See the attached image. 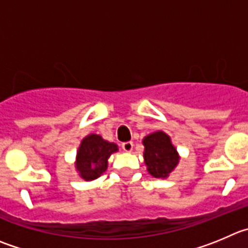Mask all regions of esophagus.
<instances>
[{"label":"esophagus","instance_id":"esophagus-1","mask_svg":"<svg viewBox=\"0 0 248 248\" xmlns=\"http://www.w3.org/2000/svg\"><path fill=\"white\" fill-rule=\"evenodd\" d=\"M121 147H122V149L124 150V152L129 153V152H132V149H133V143H132V142H124L121 144Z\"/></svg>","mask_w":248,"mask_h":248}]
</instances>
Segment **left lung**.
Masks as SVG:
<instances>
[{
    "instance_id": "1",
    "label": "left lung",
    "mask_w": 248,
    "mask_h": 248,
    "mask_svg": "<svg viewBox=\"0 0 248 248\" xmlns=\"http://www.w3.org/2000/svg\"><path fill=\"white\" fill-rule=\"evenodd\" d=\"M143 158L148 172L156 179H165L179 164L180 156L171 138L163 131H156L143 138Z\"/></svg>"
}]
</instances>
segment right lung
<instances>
[{
	"instance_id": "1",
	"label": "right lung",
	"mask_w": 248,
	"mask_h": 248,
	"mask_svg": "<svg viewBox=\"0 0 248 248\" xmlns=\"http://www.w3.org/2000/svg\"><path fill=\"white\" fill-rule=\"evenodd\" d=\"M119 150L115 143L103 140L99 135H88L83 138L76 158V169L85 181L101 176L108 169V159Z\"/></svg>"
}]
</instances>
